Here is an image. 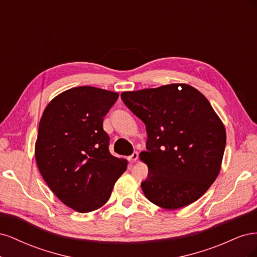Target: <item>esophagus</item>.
<instances>
[{"label": "esophagus", "mask_w": 257, "mask_h": 257, "mask_svg": "<svg viewBox=\"0 0 257 257\" xmlns=\"http://www.w3.org/2000/svg\"><path fill=\"white\" fill-rule=\"evenodd\" d=\"M128 160L132 162V163H134V162H136L137 160H138V152H134L133 154L132 155H130V158H128Z\"/></svg>", "instance_id": "34e87169"}]
</instances>
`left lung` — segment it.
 Here are the masks:
<instances>
[{
    "mask_svg": "<svg viewBox=\"0 0 257 257\" xmlns=\"http://www.w3.org/2000/svg\"><path fill=\"white\" fill-rule=\"evenodd\" d=\"M121 98L146 124L147 151L139 154L149 168L142 182L145 196L168 210L203 196L220 173L226 145L209 100L185 83L123 92Z\"/></svg>",
    "mask_w": 257,
    "mask_h": 257,
    "instance_id": "obj_1",
    "label": "left lung"
}]
</instances>
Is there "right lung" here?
Instances as JSON below:
<instances>
[{"label": "right lung", "mask_w": 257, "mask_h": 257, "mask_svg": "<svg viewBox=\"0 0 257 257\" xmlns=\"http://www.w3.org/2000/svg\"><path fill=\"white\" fill-rule=\"evenodd\" d=\"M115 92L77 87L54 97L38 126V169L62 203L87 213L104 206L127 161L110 154L104 116L118 99Z\"/></svg>", "instance_id": "add662e5"}]
</instances>
